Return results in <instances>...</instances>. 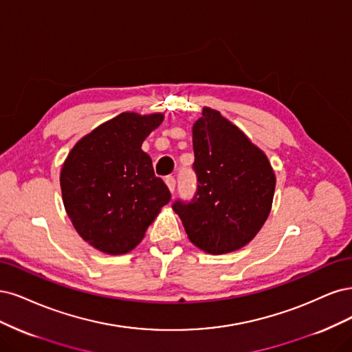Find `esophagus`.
Returning a JSON list of instances; mask_svg holds the SVG:
<instances>
[{
  "mask_svg": "<svg viewBox=\"0 0 352 352\" xmlns=\"http://www.w3.org/2000/svg\"><path fill=\"white\" fill-rule=\"evenodd\" d=\"M165 183H166V186H168L169 191H171V192H174V191H175L177 181H175V178H174L173 175H168V177L165 178Z\"/></svg>",
  "mask_w": 352,
  "mask_h": 352,
  "instance_id": "obj_1",
  "label": "esophagus"
}]
</instances>
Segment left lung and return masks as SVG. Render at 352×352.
Returning a JSON list of instances; mask_svg holds the SVG:
<instances>
[{
    "mask_svg": "<svg viewBox=\"0 0 352 352\" xmlns=\"http://www.w3.org/2000/svg\"><path fill=\"white\" fill-rule=\"evenodd\" d=\"M192 126L197 188L191 200H175L190 241L210 254L250 243L266 222L276 178L266 155L218 111L203 108Z\"/></svg>",
    "mask_w": 352,
    "mask_h": 352,
    "instance_id": "8db88e82",
    "label": "left lung"
}]
</instances>
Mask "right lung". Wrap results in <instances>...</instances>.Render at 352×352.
I'll return each mask as SVG.
<instances>
[{"mask_svg":"<svg viewBox=\"0 0 352 352\" xmlns=\"http://www.w3.org/2000/svg\"><path fill=\"white\" fill-rule=\"evenodd\" d=\"M162 114L122 112L77 142L61 169L64 208L85 241L107 254L131 252L171 200L143 140Z\"/></svg>","mask_w":352,"mask_h":352,"instance_id":"right-lung-1","label":"right lung"}]
</instances>
